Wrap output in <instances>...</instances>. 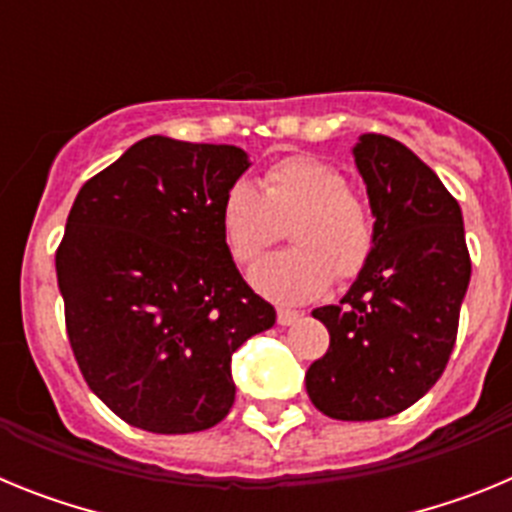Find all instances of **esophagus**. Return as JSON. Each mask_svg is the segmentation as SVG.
<instances>
[{
  "label": "esophagus",
  "mask_w": 512,
  "mask_h": 512,
  "mask_svg": "<svg viewBox=\"0 0 512 512\" xmlns=\"http://www.w3.org/2000/svg\"><path fill=\"white\" fill-rule=\"evenodd\" d=\"M302 318V312H297V310H277V323L279 325H295L297 320Z\"/></svg>",
  "instance_id": "34e87169"
}]
</instances>
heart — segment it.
<instances>
[{
	"mask_svg": "<svg viewBox=\"0 0 512 512\" xmlns=\"http://www.w3.org/2000/svg\"><path fill=\"white\" fill-rule=\"evenodd\" d=\"M292 248L248 274L266 300L297 305L323 295L333 277L351 282L374 251V223L348 179L315 156H289L256 184L238 179L220 200V233L235 264H251L287 225Z\"/></svg>",
	"mask_w": 512,
	"mask_h": 512,
	"instance_id": "heart-1",
	"label": "heart"
}]
</instances>
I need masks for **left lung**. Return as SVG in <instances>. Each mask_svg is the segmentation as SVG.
Instances as JSON below:
<instances>
[{
	"label": "left lung",
	"instance_id": "8db88e82",
	"mask_svg": "<svg viewBox=\"0 0 512 512\" xmlns=\"http://www.w3.org/2000/svg\"><path fill=\"white\" fill-rule=\"evenodd\" d=\"M354 161L374 251L338 305L312 310L330 346L305 387L328 418L379 420L415 405L449 364L472 261L459 202L408 146L364 133Z\"/></svg>",
	"mask_w": 512,
	"mask_h": 512
}]
</instances>
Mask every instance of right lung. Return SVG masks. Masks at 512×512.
I'll use <instances>...</instances> for the list:
<instances>
[{
  "instance_id": "add662e5",
  "label": "right lung",
  "mask_w": 512,
  "mask_h": 512,
  "mask_svg": "<svg viewBox=\"0 0 512 512\" xmlns=\"http://www.w3.org/2000/svg\"><path fill=\"white\" fill-rule=\"evenodd\" d=\"M235 146L151 135L76 194L56 251L66 330L89 390L151 433L212 428L235 400L230 359L277 323L220 233Z\"/></svg>"
}]
</instances>
